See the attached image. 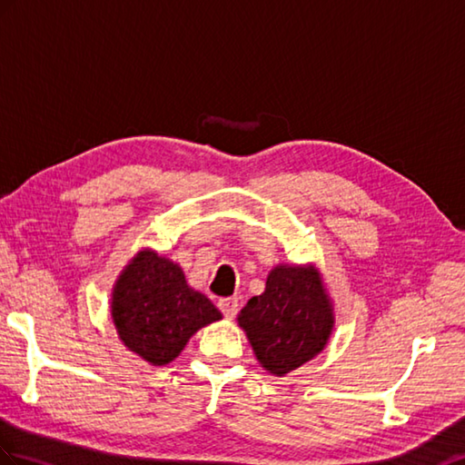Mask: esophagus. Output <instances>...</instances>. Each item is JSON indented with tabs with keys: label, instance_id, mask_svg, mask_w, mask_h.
Wrapping results in <instances>:
<instances>
[{
	"label": "esophagus",
	"instance_id": "1",
	"mask_svg": "<svg viewBox=\"0 0 465 465\" xmlns=\"http://www.w3.org/2000/svg\"><path fill=\"white\" fill-rule=\"evenodd\" d=\"M218 307H220V311L228 319H233L237 309H240V305H237V297H223V299H220L218 301Z\"/></svg>",
	"mask_w": 465,
	"mask_h": 465
}]
</instances>
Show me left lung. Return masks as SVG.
I'll return each instance as SVG.
<instances>
[{"instance_id": "8db88e82", "label": "left lung", "mask_w": 465, "mask_h": 465, "mask_svg": "<svg viewBox=\"0 0 465 465\" xmlns=\"http://www.w3.org/2000/svg\"><path fill=\"white\" fill-rule=\"evenodd\" d=\"M257 362L273 376L312 361L325 351L334 329V307L315 263H277L265 291L237 315Z\"/></svg>"}]
</instances>
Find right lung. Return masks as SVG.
Masks as SVG:
<instances>
[{"mask_svg": "<svg viewBox=\"0 0 465 465\" xmlns=\"http://www.w3.org/2000/svg\"><path fill=\"white\" fill-rule=\"evenodd\" d=\"M111 317L124 347L153 366L178 359L200 329L222 321L212 301L188 285L182 267L150 247L116 277Z\"/></svg>", "mask_w": 465, "mask_h": 465, "instance_id": "1", "label": "right lung"}]
</instances>
